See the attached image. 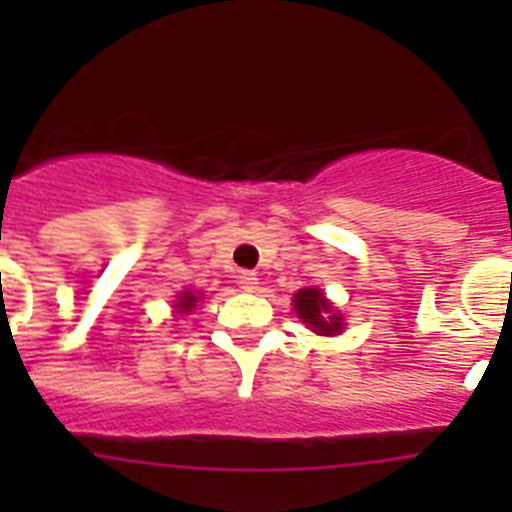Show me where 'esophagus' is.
<instances>
[{
  "mask_svg": "<svg viewBox=\"0 0 512 512\" xmlns=\"http://www.w3.org/2000/svg\"><path fill=\"white\" fill-rule=\"evenodd\" d=\"M238 284H241V289H246V292H256L259 289V274L256 271H241L238 274Z\"/></svg>",
  "mask_w": 512,
  "mask_h": 512,
  "instance_id": "1",
  "label": "esophagus"
}]
</instances>
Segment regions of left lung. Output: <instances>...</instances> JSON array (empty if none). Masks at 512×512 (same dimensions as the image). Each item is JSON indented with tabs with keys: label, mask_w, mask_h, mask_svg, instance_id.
<instances>
[{
	"label": "left lung",
	"mask_w": 512,
	"mask_h": 512,
	"mask_svg": "<svg viewBox=\"0 0 512 512\" xmlns=\"http://www.w3.org/2000/svg\"><path fill=\"white\" fill-rule=\"evenodd\" d=\"M295 310L312 330H318L323 336H333L343 328V318L338 312H333L330 302L318 289H300L295 295Z\"/></svg>",
	"instance_id": "left-lung-1"
}]
</instances>
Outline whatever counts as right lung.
Returning a JSON list of instances; mask_svg holds the SVG:
<instances>
[{
  "label": "right lung",
  "instance_id": "add662e5",
  "mask_svg": "<svg viewBox=\"0 0 512 512\" xmlns=\"http://www.w3.org/2000/svg\"><path fill=\"white\" fill-rule=\"evenodd\" d=\"M194 302H197V297H194L192 292H184V295H179V300H176V307H179V312H189L194 307Z\"/></svg>",
  "mask_w": 512,
  "mask_h": 512
}]
</instances>
